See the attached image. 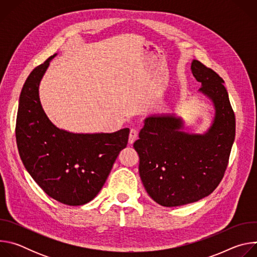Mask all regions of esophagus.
I'll return each mask as SVG.
<instances>
[{"instance_id":"34e87169","label":"esophagus","mask_w":257,"mask_h":257,"mask_svg":"<svg viewBox=\"0 0 257 257\" xmlns=\"http://www.w3.org/2000/svg\"><path fill=\"white\" fill-rule=\"evenodd\" d=\"M138 132L136 129H131L130 130V134H129V143L132 144L134 142V140L137 138Z\"/></svg>"}]
</instances>
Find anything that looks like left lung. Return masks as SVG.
I'll return each mask as SVG.
<instances>
[{
    "label": "left lung",
    "instance_id": "obj_1",
    "mask_svg": "<svg viewBox=\"0 0 257 257\" xmlns=\"http://www.w3.org/2000/svg\"><path fill=\"white\" fill-rule=\"evenodd\" d=\"M191 72L198 91L211 100L214 117L201 134L189 133L175 114L150 116L133 146L139 156V175L149 195L167 207L209 195L222 181L235 139V115L224 80L197 60Z\"/></svg>",
    "mask_w": 257,
    "mask_h": 257
}]
</instances>
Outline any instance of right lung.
I'll list each match as a JSON object with an SVG mask.
<instances>
[{
	"label": "right lung",
	"instance_id": "1",
	"mask_svg": "<svg viewBox=\"0 0 257 257\" xmlns=\"http://www.w3.org/2000/svg\"><path fill=\"white\" fill-rule=\"evenodd\" d=\"M56 56L34 68L23 85L16 141L21 161L36 184L61 203L82 205L102 188L119 153L126 148L130 130L73 133L58 128L40 99V83Z\"/></svg>",
	"mask_w": 257,
	"mask_h": 257
}]
</instances>
